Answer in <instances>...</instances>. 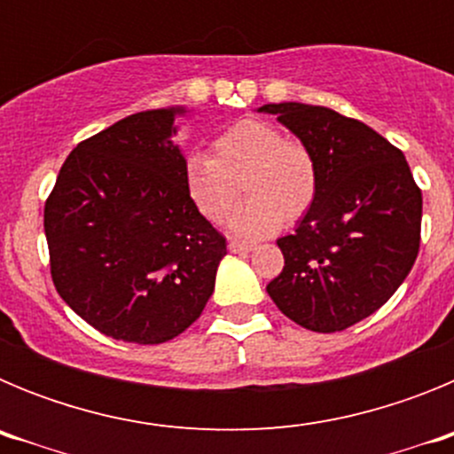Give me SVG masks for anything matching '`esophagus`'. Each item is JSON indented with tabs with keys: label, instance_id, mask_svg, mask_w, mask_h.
<instances>
[{
	"label": "esophagus",
	"instance_id": "34e87169",
	"mask_svg": "<svg viewBox=\"0 0 454 454\" xmlns=\"http://www.w3.org/2000/svg\"><path fill=\"white\" fill-rule=\"evenodd\" d=\"M252 243H246V240H230V252H239V254H243V252H250L252 250Z\"/></svg>",
	"mask_w": 454,
	"mask_h": 454
}]
</instances>
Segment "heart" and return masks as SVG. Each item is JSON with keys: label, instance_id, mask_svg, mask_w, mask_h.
<instances>
[{"label": "heart", "instance_id": "obj_1", "mask_svg": "<svg viewBox=\"0 0 454 454\" xmlns=\"http://www.w3.org/2000/svg\"><path fill=\"white\" fill-rule=\"evenodd\" d=\"M211 159L191 154L184 161V191L208 223H224L239 188L247 200L236 208L231 230L239 236H266L302 218L318 195V163L302 140L288 138L266 120H240L211 145Z\"/></svg>", "mask_w": 454, "mask_h": 454}]
</instances>
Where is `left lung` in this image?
<instances>
[{"instance_id":"obj_1","label":"left lung","mask_w":454,"mask_h":454,"mask_svg":"<svg viewBox=\"0 0 454 454\" xmlns=\"http://www.w3.org/2000/svg\"><path fill=\"white\" fill-rule=\"evenodd\" d=\"M314 152L318 195L282 236V272L266 286L277 309L311 332H340L375 314L414 266L423 195L403 152L332 108L266 104Z\"/></svg>"}]
</instances>
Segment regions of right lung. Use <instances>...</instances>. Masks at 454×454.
Segmentation results:
<instances>
[{
    "label": "right lung",
    "mask_w": 454,
    "mask_h": 454,
    "mask_svg": "<svg viewBox=\"0 0 454 454\" xmlns=\"http://www.w3.org/2000/svg\"><path fill=\"white\" fill-rule=\"evenodd\" d=\"M179 111H140L82 140L45 202L59 295L102 334L140 346L200 318L227 254L184 191V156L170 140Z\"/></svg>",
    "instance_id": "add662e5"
}]
</instances>
